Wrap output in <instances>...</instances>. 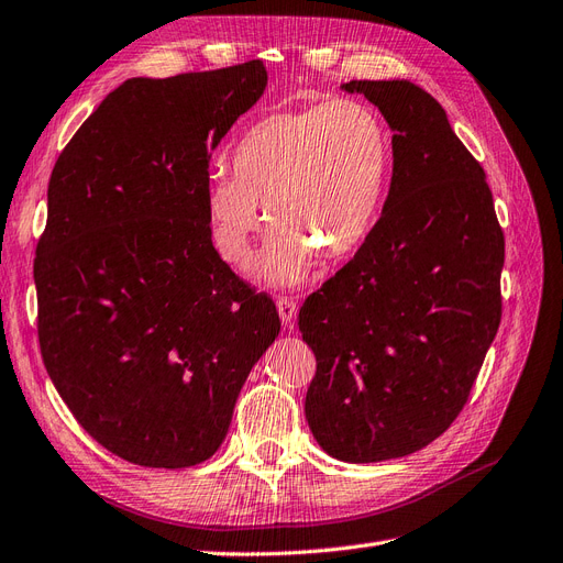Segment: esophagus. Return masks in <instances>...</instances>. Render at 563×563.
Returning <instances> with one entry per match:
<instances>
[{
    "instance_id": "34e87169",
    "label": "esophagus",
    "mask_w": 563,
    "mask_h": 563,
    "mask_svg": "<svg viewBox=\"0 0 563 563\" xmlns=\"http://www.w3.org/2000/svg\"><path fill=\"white\" fill-rule=\"evenodd\" d=\"M277 310H279V319L284 327H294L296 321V314H298V308H296V300L294 298H277Z\"/></svg>"
}]
</instances>
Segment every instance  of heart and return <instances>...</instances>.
Segmentation results:
<instances>
[{"label": "heart", "mask_w": 563, "mask_h": 563, "mask_svg": "<svg viewBox=\"0 0 563 563\" xmlns=\"http://www.w3.org/2000/svg\"><path fill=\"white\" fill-rule=\"evenodd\" d=\"M234 162L236 172L211 174L203 190L211 242L220 258L240 263L272 218L277 228L253 275L296 286L314 255L338 263L366 242L391 176V135L376 108L338 98L261 119Z\"/></svg>", "instance_id": "obj_1"}]
</instances>
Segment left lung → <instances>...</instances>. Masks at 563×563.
Masks as SVG:
<instances>
[{"mask_svg":"<svg viewBox=\"0 0 563 563\" xmlns=\"http://www.w3.org/2000/svg\"><path fill=\"white\" fill-rule=\"evenodd\" d=\"M391 129V183L354 258L298 314L305 418L343 463L416 453L463 411L500 327L505 236L486 174L413 81H347Z\"/></svg>","mask_w":563,"mask_h":563,"instance_id":"8db88e82","label":"left lung"}]
</instances>
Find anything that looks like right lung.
I'll list each match as a JSON object with an SVG mask.
<instances>
[{
    "instance_id": "1",
    "label": "right lung",
    "mask_w": 563,
    "mask_h": 563,
    "mask_svg": "<svg viewBox=\"0 0 563 563\" xmlns=\"http://www.w3.org/2000/svg\"><path fill=\"white\" fill-rule=\"evenodd\" d=\"M267 87L263 60L133 77L48 180L35 286L42 360L100 446L143 467L209 460L279 314L213 249L211 152Z\"/></svg>"
}]
</instances>
